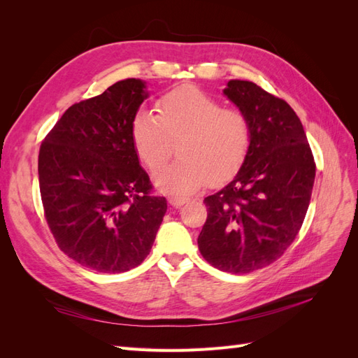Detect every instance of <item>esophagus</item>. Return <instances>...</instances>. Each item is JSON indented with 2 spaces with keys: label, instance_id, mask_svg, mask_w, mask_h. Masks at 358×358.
I'll return each mask as SVG.
<instances>
[{
  "label": "esophagus",
  "instance_id": "1",
  "mask_svg": "<svg viewBox=\"0 0 358 358\" xmlns=\"http://www.w3.org/2000/svg\"><path fill=\"white\" fill-rule=\"evenodd\" d=\"M188 200L189 199H187V197H176V196L169 197V203L173 206V208H180V206L188 203Z\"/></svg>",
  "mask_w": 358,
  "mask_h": 358
}]
</instances>
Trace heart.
I'll return each mask as SVG.
<instances>
[{
    "label": "heart",
    "mask_w": 358,
    "mask_h": 358,
    "mask_svg": "<svg viewBox=\"0 0 358 358\" xmlns=\"http://www.w3.org/2000/svg\"><path fill=\"white\" fill-rule=\"evenodd\" d=\"M155 110L157 116L137 112L129 133L137 157L150 170L164 164L171 142L179 140V159L154 175L161 192L185 196L210 179L227 180L243 164L252 131L241 110L222 109L220 101L191 86L162 95Z\"/></svg>",
    "instance_id": "1"
}]
</instances>
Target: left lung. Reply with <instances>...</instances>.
Listing matches in <instances>:
<instances>
[{
    "instance_id": "1",
    "label": "left lung",
    "mask_w": 358,
    "mask_h": 358,
    "mask_svg": "<svg viewBox=\"0 0 358 358\" xmlns=\"http://www.w3.org/2000/svg\"><path fill=\"white\" fill-rule=\"evenodd\" d=\"M224 95L251 124V148L236 176L204 199L199 249L233 275L272 264L296 239L309 208L315 162L289 104L249 80L233 79Z\"/></svg>"
}]
</instances>
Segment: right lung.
Here are the masks:
<instances>
[{
  "mask_svg": "<svg viewBox=\"0 0 358 358\" xmlns=\"http://www.w3.org/2000/svg\"><path fill=\"white\" fill-rule=\"evenodd\" d=\"M148 96L145 80H119L73 104L40 146L49 229L64 254L100 273L143 263L167 212V200L149 194L129 133Z\"/></svg>",
  "mask_w": 358,
  "mask_h": 358,
  "instance_id": "obj_1",
  "label": "right lung"
}]
</instances>
